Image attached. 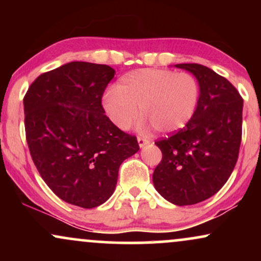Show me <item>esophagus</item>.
<instances>
[{
  "label": "esophagus",
  "instance_id": "esophagus-1",
  "mask_svg": "<svg viewBox=\"0 0 261 261\" xmlns=\"http://www.w3.org/2000/svg\"><path fill=\"white\" fill-rule=\"evenodd\" d=\"M137 142H139V146L141 148L145 147L146 145H148L149 143V140L147 139H143V137H137Z\"/></svg>",
  "mask_w": 261,
  "mask_h": 261
}]
</instances>
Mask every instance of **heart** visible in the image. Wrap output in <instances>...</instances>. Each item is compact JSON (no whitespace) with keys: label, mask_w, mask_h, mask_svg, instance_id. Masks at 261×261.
I'll return each instance as SVG.
<instances>
[{"label":"heart","mask_w":261,"mask_h":261,"mask_svg":"<svg viewBox=\"0 0 261 261\" xmlns=\"http://www.w3.org/2000/svg\"><path fill=\"white\" fill-rule=\"evenodd\" d=\"M200 86L193 74L163 68H140L122 76L103 94L101 106L109 120L127 130L141 113L142 125L161 134L180 131L195 115Z\"/></svg>","instance_id":"b5f03b06"}]
</instances>
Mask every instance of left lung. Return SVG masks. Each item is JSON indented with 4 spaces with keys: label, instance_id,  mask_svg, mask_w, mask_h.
I'll use <instances>...</instances> for the list:
<instances>
[{
    "label": "left lung",
    "instance_id": "left-lung-1",
    "mask_svg": "<svg viewBox=\"0 0 261 261\" xmlns=\"http://www.w3.org/2000/svg\"><path fill=\"white\" fill-rule=\"evenodd\" d=\"M195 76L200 100L190 122L160 140L162 161L153 172L155 190L178 206L199 203L228 180L242 141L243 99L229 81L199 64H178Z\"/></svg>",
    "mask_w": 261,
    "mask_h": 261
}]
</instances>
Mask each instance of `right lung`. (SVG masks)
Here are the masks:
<instances>
[{
  "label": "right lung",
  "mask_w": 261,
  "mask_h": 261,
  "mask_svg": "<svg viewBox=\"0 0 261 261\" xmlns=\"http://www.w3.org/2000/svg\"><path fill=\"white\" fill-rule=\"evenodd\" d=\"M115 70L72 61L38 77L24 100L27 142L41 178L64 201L83 208L113 195L119 167L139 151L101 107Z\"/></svg>",
  "instance_id": "1"
}]
</instances>
